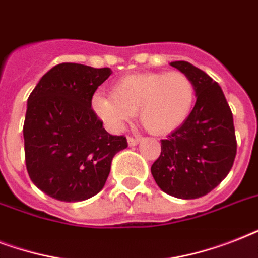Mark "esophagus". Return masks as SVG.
<instances>
[{
    "mask_svg": "<svg viewBox=\"0 0 258 258\" xmlns=\"http://www.w3.org/2000/svg\"><path fill=\"white\" fill-rule=\"evenodd\" d=\"M127 142H128V146H137L138 143H139V139H138V138L128 137L127 138Z\"/></svg>",
    "mask_w": 258,
    "mask_h": 258,
    "instance_id": "34e87169",
    "label": "esophagus"
}]
</instances>
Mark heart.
I'll use <instances>...</instances> for the list:
<instances>
[{"label":"heart","mask_w":258,"mask_h":258,"mask_svg":"<svg viewBox=\"0 0 258 258\" xmlns=\"http://www.w3.org/2000/svg\"><path fill=\"white\" fill-rule=\"evenodd\" d=\"M196 101V87L180 71L123 76L111 96L96 95L92 108L111 130H120L139 112L141 124L153 135H169L183 124Z\"/></svg>","instance_id":"b5f03b06"}]
</instances>
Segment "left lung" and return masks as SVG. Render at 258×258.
Wrapping results in <instances>:
<instances>
[{
  "instance_id": "8db88e82",
  "label": "left lung",
  "mask_w": 258,
  "mask_h": 258,
  "mask_svg": "<svg viewBox=\"0 0 258 258\" xmlns=\"http://www.w3.org/2000/svg\"><path fill=\"white\" fill-rule=\"evenodd\" d=\"M171 66L191 79L197 101L167 139L151 174L165 192L182 200L206 196L228 175L237 154L233 113L218 83L187 61Z\"/></svg>"
}]
</instances>
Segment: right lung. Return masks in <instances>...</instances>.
Wrapping results in <instances>:
<instances>
[{"label":"right lung","instance_id":"add662e5","mask_svg":"<svg viewBox=\"0 0 258 258\" xmlns=\"http://www.w3.org/2000/svg\"><path fill=\"white\" fill-rule=\"evenodd\" d=\"M109 68L62 62L48 71L28 97L24 145L30 179L54 200L78 202L100 191L124 135L103 128L91 105Z\"/></svg>","mask_w":258,"mask_h":258}]
</instances>
